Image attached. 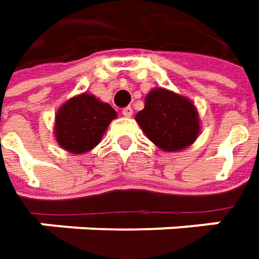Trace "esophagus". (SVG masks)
<instances>
[{"label": "esophagus", "instance_id": "1", "mask_svg": "<svg viewBox=\"0 0 259 259\" xmlns=\"http://www.w3.org/2000/svg\"><path fill=\"white\" fill-rule=\"evenodd\" d=\"M122 115L126 116V118H130L133 115V108L131 106H125L124 109H122Z\"/></svg>", "mask_w": 259, "mask_h": 259}]
</instances>
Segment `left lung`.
<instances>
[{
  "mask_svg": "<svg viewBox=\"0 0 259 259\" xmlns=\"http://www.w3.org/2000/svg\"><path fill=\"white\" fill-rule=\"evenodd\" d=\"M145 135L164 151H179L197 138L200 126L194 105L163 88L151 91L135 116Z\"/></svg>",
  "mask_w": 259,
  "mask_h": 259,
  "instance_id": "left-lung-1",
  "label": "left lung"
}]
</instances>
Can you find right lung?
<instances>
[{"label": "right lung", "mask_w": 259, "mask_h": 259, "mask_svg": "<svg viewBox=\"0 0 259 259\" xmlns=\"http://www.w3.org/2000/svg\"><path fill=\"white\" fill-rule=\"evenodd\" d=\"M115 116L114 108L94 95L75 96L57 111L56 140L66 151L83 154L98 145Z\"/></svg>", "instance_id": "1"}]
</instances>
